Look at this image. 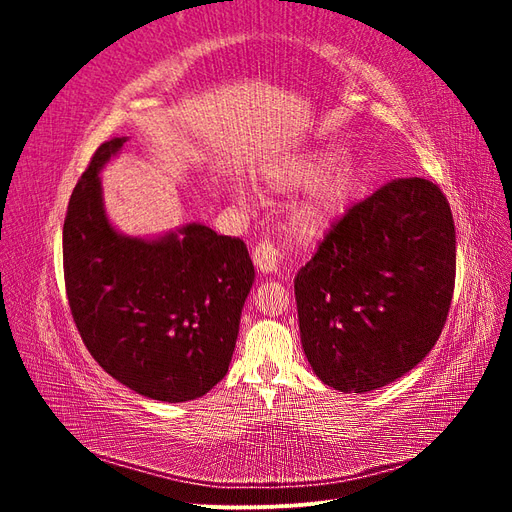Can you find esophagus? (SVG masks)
Listing matches in <instances>:
<instances>
[{"label": "esophagus", "instance_id": "1", "mask_svg": "<svg viewBox=\"0 0 512 512\" xmlns=\"http://www.w3.org/2000/svg\"><path fill=\"white\" fill-rule=\"evenodd\" d=\"M252 258H254V265L262 273H273V271H277V267H280L282 252H280V247H277L273 241H260L254 247Z\"/></svg>", "mask_w": 512, "mask_h": 512}]
</instances>
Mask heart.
Wrapping results in <instances>:
<instances>
[{"label": "heart", "instance_id": "obj_1", "mask_svg": "<svg viewBox=\"0 0 512 512\" xmlns=\"http://www.w3.org/2000/svg\"><path fill=\"white\" fill-rule=\"evenodd\" d=\"M337 160V151H320L316 156H309L305 160L284 166L280 173L273 175L271 181L275 188L282 190L316 183L329 173L337 164ZM356 185H359V177H356V170L352 166L339 168L333 175L318 183V188L312 192V196H309L301 205V209L294 213V226H297L299 235L314 237L327 228L337 215H342L356 192Z\"/></svg>", "mask_w": 512, "mask_h": 512}]
</instances>
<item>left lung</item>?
Masks as SVG:
<instances>
[{"label": "left lung", "instance_id": "1", "mask_svg": "<svg viewBox=\"0 0 512 512\" xmlns=\"http://www.w3.org/2000/svg\"><path fill=\"white\" fill-rule=\"evenodd\" d=\"M455 243L451 205L429 179H393L352 205L294 277L314 374L369 393L421 363L453 301Z\"/></svg>", "mask_w": 512, "mask_h": 512}]
</instances>
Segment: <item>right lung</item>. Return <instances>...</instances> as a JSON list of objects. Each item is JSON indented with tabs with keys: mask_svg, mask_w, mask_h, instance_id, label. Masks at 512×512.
<instances>
[{
	"mask_svg": "<svg viewBox=\"0 0 512 512\" xmlns=\"http://www.w3.org/2000/svg\"><path fill=\"white\" fill-rule=\"evenodd\" d=\"M128 136L102 143L70 196L64 280L98 365L168 404L203 397L228 371L254 265L239 237L203 224L145 241L108 224L98 173Z\"/></svg>",
	"mask_w": 512,
	"mask_h": 512,
	"instance_id": "add662e5",
	"label": "right lung"
}]
</instances>
